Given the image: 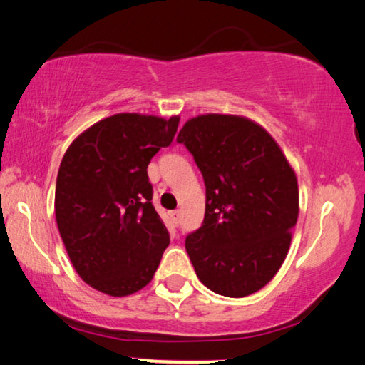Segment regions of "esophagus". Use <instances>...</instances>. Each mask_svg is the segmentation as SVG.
Segmentation results:
<instances>
[{"label":"esophagus","instance_id":"1","mask_svg":"<svg viewBox=\"0 0 365 365\" xmlns=\"http://www.w3.org/2000/svg\"><path fill=\"white\" fill-rule=\"evenodd\" d=\"M180 210H175V212H172L170 213V217H172V222L173 223H175V225H178V223H180Z\"/></svg>","mask_w":365,"mask_h":365}]
</instances>
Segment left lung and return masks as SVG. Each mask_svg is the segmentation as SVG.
I'll return each instance as SVG.
<instances>
[{"label": "left lung", "mask_w": 365, "mask_h": 365, "mask_svg": "<svg viewBox=\"0 0 365 365\" xmlns=\"http://www.w3.org/2000/svg\"><path fill=\"white\" fill-rule=\"evenodd\" d=\"M207 188L202 227L185 248L213 292L245 297L266 286L287 255L299 213L296 173L273 137L240 115L190 119L177 137Z\"/></svg>", "instance_id": "left-lung-1"}]
</instances>
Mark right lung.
<instances>
[{"mask_svg": "<svg viewBox=\"0 0 365 365\" xmlns=\"http://www.w3.org/2000/svg\"><path fill=\"white\" fill-rule=\"evenodd\" d=\"M180 117L115 114L71 143L56 180V222L74 269L104 294L150 283L170 236L152 205L147 167Z\"/></svg>", "mask_w": 365, "mask_h": 365, "instance_id": "1", "label": "right lung"}]
</instances>
